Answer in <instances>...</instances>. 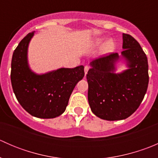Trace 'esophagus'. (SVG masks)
<instances>
[{
    "label": "esophagus",
    "mask_w": 158,
    "mask_h": 158,
    "mask_svg": "<svg viewBox=\"0 0 158 158\" xmlns=\"http://www.w3.org/2000/svg\"><path fill=\"white\" fill-rule=\"evenodd\" d=\"M89 69V66H85V68H84V70H85V75H86L87 73H88Z\"/></svg>",
    "instance_id": "34e87169"
}]
</instances>
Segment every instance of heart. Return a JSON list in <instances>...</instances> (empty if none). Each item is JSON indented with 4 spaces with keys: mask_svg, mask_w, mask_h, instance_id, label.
Instances as JSON below:
<instances>
[{
    "mask_svg": "<svg viewBox=\"0 0 158 158\" xmlns=\"http://www.w3.org/2000/svg\"><path fill=\"white\" fill-rule=\"evenodd\" d=\"M105 40L106 39H105V38H102V37L96 38V39H95L93 40V42H92V46L93 47H101V46L105 42ZM114 41H113L111 39H109V40H106L105 42V44L102 45V50L103 52H111L113 49H114Z\"/></svg>",
    "mask_w": 158,
    "mask_h": 158,
    "instance_id": "b5f03b06",
    "label": "heart"
}]
</instances>
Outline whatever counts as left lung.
Here are the masks:
<instances>
[{
	"mask_svg": "<svg viewBox=\"0 0 158 158\" xmlns=\"http://www.w3.org/2000/svg\"><path fill=\"white\" fill-rule=\"evenodd\" d=\"M124 49L90 63L86 75L88 100L92 112L107 121L123 120L141 105L147 92L148 63L146 54L131 35L122 34ZM125 63L127 69L116 73V65Z\"/></svg>",
	"mask_w": 158,
	"mask_h": 158,
	"instance_id": "obj_1",
	"label": "left lung"
}]
</instances>
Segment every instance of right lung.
<instances>
[{
  "label": "right lung",
  "instance_id": "add662e5",
  "mask_svg": "<svg viewBox=\"0 0 158 158\" xmlns=\"http://www.w3.org/2000/svg\"><path fill=\"white\" fill-rule=\"evenodd\" d=\"M34 32L28 33L14 50L10 79L17 101L29 114L53 118L63 114L78 82L84 77V66L60 68L37 74L28 63V47Z\"/></svg>",
  "mask_w": 158,
  "mask_h": 158
}]
</instances>
